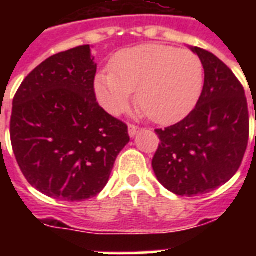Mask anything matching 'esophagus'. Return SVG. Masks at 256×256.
<instances>
[{
	"label": "esophagus",
	"instance_id": "obj_1",
	"mask_svg": "<svg viewBox=\"0 0 256 256\" xmlns=\"http://www.w3.org/2000/svg\"><path fill=\"white\" fill-rule=\"evenodd\" d=\"M140 128H138V126H136V124H128V134H130V136H134L136 134V132H140Z\"/></svg>",
	"mask_w": 256,
	"mask_h": 256
}]
</instances>
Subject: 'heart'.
I'll return each mask as SVG.
<instances>
[{"mask_svg":"<svg viewBox=\"0 0 256 256\" xmlns=\"http://www.w3.org/2000/svg\"><path fill=\"white\" fill-rule=\"evenodd\" d=\"M202 61L190 50L148 44L120 52L112 72L96 78L100 104L112 116L126 112L136 90L140 110L156 124H170L188 116L203 90Z\"/></svg>","mask_w":256,"mask_h":256,"instance_id":"heart-1","label":"heart"}]
</instances>
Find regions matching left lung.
Instances as JSON below:
<instances>
[{
    "label": "left lung",
    "mask_w": 256,
    "mask_h": 256,
    "mask_svg": "<svg viewBox=\"0 0 256 256\" xmlns=\"http://www.w3.org/2000/svg\"><path fill=\"white\" fill-rule=\"evenodd\" d=\"M192 52L204 69L202 94L184 120L156 128L160 144L152 162L156 179L180 196L207 194L228 182L242 164L250 136L242 84L212 53L196 46Z\"/></svg>",
    "instance_id": "left-lung-1"
}]
</instances>
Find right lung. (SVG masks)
<instances>
[{
    "label": "right lung",
    "mask_w": 256,
    "mask_h": 256,
    "mask_svg": "<svg viewBox=\"0 0 256 256\" xmlns=\"http://www.w3.org/2000/svg\"><path fill=\"white\" fill-rule=\"evenodd\" d=\"M90 46L54 54L13 98L10 140L26 180L42 194L81 202L100 194L128 144V124L96 102Z\"/></svg>",
    "instance_id": "obj_1"
}]
</instances>
